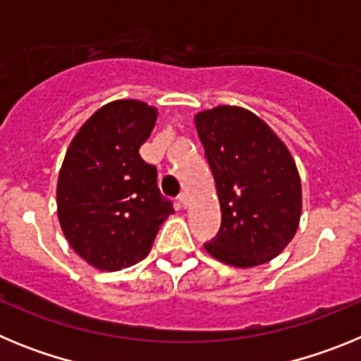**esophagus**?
<instances>
[{
	"label": "esophagus",
	"instance_id": "obj_1",
	"mask_svg": "<svg viewBox=\"0 0 361 361\" xmlns=\"http://www.w3.org/2000/svg\"><path fill=\"white\" fill-rule=\"evenodd\" d=\"M178 204H180L183 208H188V195H186V193H180V195H178Z\"/></svg>",
	"mask_w": 361,
	"mask_h": 361
}]
</instances>
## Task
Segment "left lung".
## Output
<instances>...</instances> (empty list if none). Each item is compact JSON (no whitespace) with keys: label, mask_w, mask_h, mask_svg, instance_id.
I'll list each match as a JSON object with an SVG mask.
<instances>
[{"label":"left lung","mask_w":361,"mask_h":361,"mask_svg":"<svg viewBox=\"0 0 361 361\" xmlns=\"http://www.w3.org/2000/svg\"><path fill=\"white\" fill-rule=\"evenodd\" d=\"M195 126L222 213L219 235L204 247L242 269L269 262L293 240L302 215V183L291 152L240 106L199 111Z\"/></svg>","instance_id":"8db88e82"}]
</instances>
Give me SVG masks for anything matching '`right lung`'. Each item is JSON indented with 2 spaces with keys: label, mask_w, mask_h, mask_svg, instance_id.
<instances>
[{
  "label": "right lung",
  "mask_w": 361,
  "mask_h": 361,
  "mask_svg": "<svg viewBox=\"0 0 361 361\" xmlns=\"http://www.w3.org/2000/svg\"><path fill=\"white\" fill-rule=\"evenodd\" d=\"M157 108L137 99L111 101L82 124L57 178V219L72 250L101 271H121L149 253L173 213L162 199L155 166L139 148Z\"/></svg>",
  "instance_id": "right-lung-1"
}]
</instances>
